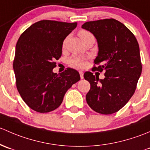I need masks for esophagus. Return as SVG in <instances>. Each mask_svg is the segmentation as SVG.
I'll use <instances>...</instances> for the list:
<instances>
[{"label":"esophagus","mask_w":150,"mask_h":150,"mask_svg":"<svg viewBox=\"0 0 150 150\" xmlns=\"http://www.w3.org/2000/svg\"><path fill=\"white\" fill-rule=\"evenodd\" d=\"M79 74L80 78H81V79H84V73H83V71H79Z\"/></svg>","instance_id":"1"}]
</instances>
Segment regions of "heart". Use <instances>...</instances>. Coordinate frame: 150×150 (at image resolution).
I'll use <instances>...</instances> for the list:
<instances>
[{
	"label": "heart",
	"mask_w": 150,
	"mask_h": 150,
	"mask_svg": "<svg viewBox=\"0 0 150 150\" xmlns=\"http://www.w3.org/2000/svg\"><path fill=\"white\" fill-rule=\"evenodd\" d=\"M78 35L84 42H85L87 40L90 39V38H95L92 32H90L88 30H86V29H81V30H79L78 32ZM63 46L64 47L65 46V42L64 44H63ZM69 64L73 68L83 69V68L86 67V66L87 65V59L84 58V57L79 56V55H73V56H71L69 58Z\"/></svg>",
	"instance_id": "1"
}]
</instances>
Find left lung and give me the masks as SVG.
Segmentation results:
<instances>
[{
	"instance_id": "1",
	"label": "left lung",
	"mask_w": 150,
	"mask_h": 150,
	"mask_svg": "<svg viewBox=\"0 0 150 150\" xmlns=\"http://www.w3.org/2000/svg\"><path fill=\"white\" fill-rule=\"evenodd\" d=\"M81 27L92 32L98 40L99 52L92 71L105 72L103 79L92 72L84 73L91 86L86 103L98 113H114L133 96L141 75L138 42L124 24L114 18L87 21Z\"/></svg>"
}]
</instances>
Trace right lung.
Listing matches in <instances>:
<instances>
[{
	"label": "right lung",
	"mask_w": 150,
	"mask_h": 150,
	"mask_svg": "<svg viewBox=\"0 0 150 150\" xmlns=\"http://www.w3.org/2000/svg\"><path fill=\"white\" fill-rule=\"evenodd\" d=\"M76 26V22L42 20L18 38L13 64L16 88L35 111L44 113L58 108L68 89L80 80L79 72L71 68L58 74L52 72L62 54L63 42Z\"/></svg>",
	"instance_id": "add662e5"
}]
</instances>
